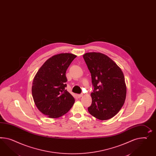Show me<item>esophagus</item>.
Masks as SVG:
<instances>
[{"label":"esophagus","mask_w":156,"mask_h":156,"mask_svg":"<svg viewBox=\"0 0 156 156\" xmlns=\"http://www.w3.org/2000/svg\"><path fill=\"white\" fill-rule=\"evenodd\" d=\"M82 95H83L82 94H77V95H76V96H77L78 98H80V97H82Z\"/></svg>","instance_id":"1"}]
</instances>
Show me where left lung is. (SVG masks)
<instances>
[{
    "label": "left lung",
    "mask_w": 156,
    "mask_h": 156,
    "mask_svg": "<svg viewBox=\"0 0 156 156\" xmlns=\"http://www.w3.org/2000/svg\"><path fill=\"white\" fill-rule=\"evenodd\" d=\"M91 75L94 87L89 113L101 120L114 117L124 103L126 94L124 76L121 69L107 55L86 53L83 55Z\"/></svg>",
    "instance_id": "8db88e82"
}]
</instances>
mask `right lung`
<instances>
[{
    "mask_svg": "<svg viewBox=\"0 0 156 156\" xmlns=\"http://www.w3.org/2000/svg\"><path fill=\"white\" fill-rule=\"evenodd\" d=\"M76 55L61 53L52 56L39 69L34 78L32 93L38 110L49 118L66 114L74 105V97L65 88L66 72Z\"/></svg>",
    "mask_w": 156,
    "mask_h": 156,
    "instance_id": "obj_1",
    "label": "right lung"
}]
</instances>
